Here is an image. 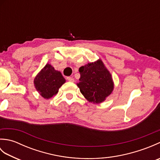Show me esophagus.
I'll list each match as a JSON object with an SVG mask.
<instances>
[{
	"instance_id": "1",
	"label": "esophagus",
	"mask_w": 160,
	"mask_h": 160,
	"mask_svg": "<svg viewBox=\"0 0 160 160\" xmlns=\"http://www.w3.org/2000/svg\"><path fill=\"white\" fill-rule=\"evenodd\" d=\"M67 79L69 81V82H74V79L72 78V77H67Z\"/></svg>"
}]
</instances>
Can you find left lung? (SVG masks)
Listing matches in <instances>:
<instances>
[{
	"instance_id": "1",
	"label": "left lung",
	"mask_w": 160,
	"mask_h": 160,
	"mask_svg": "<svg viewBox=\"0 0 160 160\" xmlns=\"http://www.w3.org/2000/svg\"><path fill=\"white\" fill-rule=\"evenodd\" d=\"M79 72L80 82L77 83V86L81 93L90 102H103L113 92V78L102 60L80 67Z\"/></svg>"
}]
</instances>
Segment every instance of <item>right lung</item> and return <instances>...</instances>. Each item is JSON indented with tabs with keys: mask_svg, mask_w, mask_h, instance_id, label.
I'll return each instance as SVG.
<instances>
[{
	"mask_svg": "<svg viewBox=\"0 0 160 160\" xmlns=\"http://www.w3.org/2000/svg\"><path fill=\"white\" fill-rule=\"evenodd\" d=\"M65 82L66 80L60 71L47 63L36 75L33 84L40 96L45 99H49L58 93L60 87Z\"/></svg>",
	"mask_w": 160,
	"mask_h": 160,
	"instance_id": "obj_1",
	"label": "right lung"
}]
</instances>
